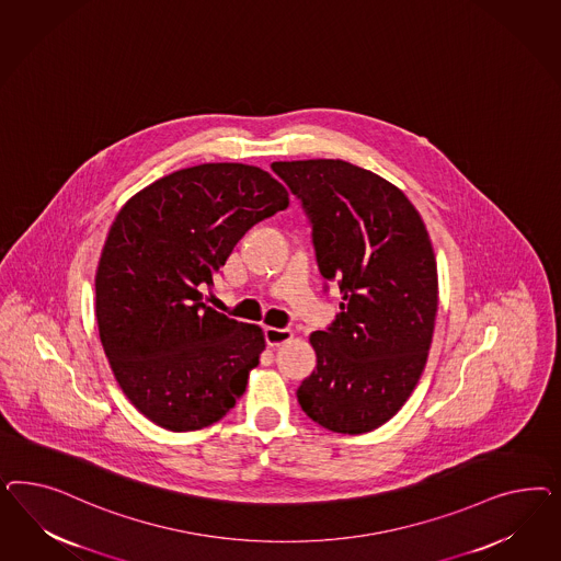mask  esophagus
Here are the masks:
<instances>
[{
    "label": "esophagus",
    "instance_id": "1",
    "mask_svg": "<svg viewBox=\"0 0 561 561\" xmlns=\"http://www.w3.org/2000/svg\"><path fill=\"white\" fill-rule=\"evenodd\" d=\"M291 337H294V331H291V329H277V327H267V329H265V340H267V345H272V347L284 345V343H288Z\"/></svg>",
    "mask_w": 561,
    "mask_h": 561
}]
</instances>
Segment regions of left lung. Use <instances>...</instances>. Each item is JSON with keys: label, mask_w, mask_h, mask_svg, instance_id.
I'll return each instance as SVG.
<instances>
[{"label": "left lung", "mask_w": 561, "mask_h": 561, "mask_svg": "<svg viewBox=\"0 0 561 561\" xmlns=\"http://www.w3.org/2000/svg\"><path fill=\"white\" fill-rule=\"evenodd\" d=\"M272 169L305 205L321 275L343 296L337 321L310 335L317 370L298 401L331 432H373L424 373L438 312L432 240L405 193L370 170L331 158Z\"/></svg>", "instance_id": "8db88e82"}]
</instances>
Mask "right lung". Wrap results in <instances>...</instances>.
<instances>
[{
  "label": "right lung",
  "mask_w": 561,
  "mask_h": 561,
  "mask_svg": "<svg viewBox=\"0 0 561 561\" xmlns=\"http://www.w3.org/2000/svg\"><path fill=\"white\" fill-rule=\"evenodd\" d=\"M289 195L267 170H176L123 205L96 267L102 350L134 408L170 432L221 420L259 366L265 333L202 302L244 232Z\"/></svg>",
  "instance_id": "right-lung-1"
}]
</instances>
